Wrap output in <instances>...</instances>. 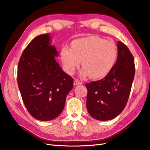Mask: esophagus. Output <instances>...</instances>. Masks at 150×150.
<instances>
[{"mask_svg": "<svg viewBox=\"0 0 150 150\" xmlns=\"http://www.w3.org/2000/svg\"><path fill=\"white\" fill-rule=\"evenodd\" d=\"M74 83L75 86H79V85H81V84L82 83V82H80V80H77V79H75Z\"/></svg>", "mask_w": 150, "mask_h": 150, "instance_id": "obj_1", "label": "esophagus"}]
</instances>
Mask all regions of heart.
Listing matches in <instances>:
<instances>
[{
  "label": "heart",
  "mask_w": 150,
  "mask_h": 150,
  "mask_svg": "<svg viewBox=\"0 0 150 150\" xmlns=\"http://www.w3.org/2000/svg\"><path fill=\"white\" fill-rule=\"evenodd\" d=\"M71 47L72 49L64 47L61 54L64 68L70 74L82 61V76L101 79L112 70L117 59L116 45L97 36L79 38L72 42Z\"/></svg>",
  "instance_id": "b5f03b06"
}]
</instances>
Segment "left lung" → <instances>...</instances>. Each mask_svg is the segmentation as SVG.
Masks as SVG:
<instances>
[{
  "instance_id": "left-lung-1",
  "label": "left lung",
  "mask_w": 150,
  "mask_h": 150,
  "mask_svg": "<svg viewBox=\"0 0 150 150\" xmlns=\"http://www.w3.org/2000/svg\"><path fill=\"white\" fill-rule=\"evenodd\" d=\"M117 62L105 78L86 83L87 109L98 120L117 117L126 106L135 75L134 57L122 42L117 44Z\"/></svg>"
}]
</instances>
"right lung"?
<instances>
[{"label":"right lung","mask_w":150,"mask_h":150,"mask_svg":"<svg viewBox=\"0 0 150 150\" xmlns=\"http://www.w3.org/2000/svg\"><path fill=\"white\" fill-rule=\"evenodd\" d=\"M49 33L30 42L18 63V84L25 106L38 120H52L64 109L74 79L63 71L55 57L58 52L51 44Z\"/></svg>","instance_id":"1"}]
</instances>
